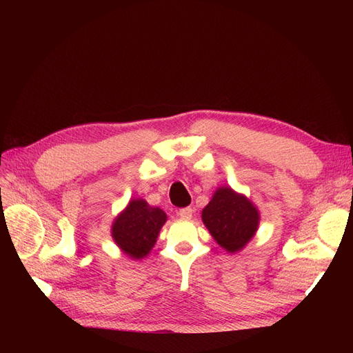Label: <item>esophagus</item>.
I'll use <instances>...</instances> for the list:
<instances>
[{"instance_id": "obj_1", "label": "esophagus", "mask_w": 353, "mask_h": 353, "mask_svg": "<svg viewBox=\"0 0 353 353\" xmlns=\"http://www.w3.org/2000/svg\"><path fill=\"white\" fill-rule=\"evenodd\" d=\"M178 215H179L181 218H184V219H190L191 216H193V209H191V208H183V209H179V210H178Z\"/></svg>"}]
</instances>
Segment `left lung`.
Returning <instances> with one entry per match:
<instances>
[{
    "label": "left lung",
    "mask_w": 353,
    "mask_h": 353,
    "mask_svg": "<svg viewBox=\"0 0 353 353\" xmlns=\"http://www.w3.org/2000/svg\"><path fill=\"white\" fill-rule=\"evenodd\" d=\"M201 219L222 249L236 253L254 236L259 212L245 196L230 187H221L203 209Z\"/></svg>",
    "instance_id": "obj_1"
}]
</instances>
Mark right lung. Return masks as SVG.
Instances as JSON below:
<instances>
[{
	"instance_id": "obj_1",
	"label": "right lung",
	"mask_w": 353,
	"mask_h": 353,
	"mask_svg": "<svg viewBox=\"0 0 353 353\" xmlns=\"http://www.w3.org/2000/svg\"><path fill=\"white\" fill-rule=\"evenodd\" d=\"M165 222L166 213L162 209L150 206L143 199H134L114 218L112 237L125 254L141 259L153 249Z\"/></svg>"
}]
</instances>
